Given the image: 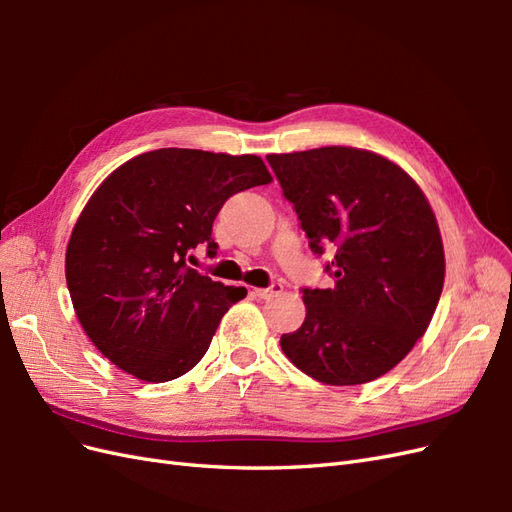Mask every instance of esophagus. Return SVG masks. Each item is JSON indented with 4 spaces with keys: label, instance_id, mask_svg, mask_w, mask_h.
<instances>
[{
    "label": "esophagus",
    "instance_id": "esophagus-1",
    "mask_svg": "<svg viewBox=\"0 0 512 512\" xmlns=\"http://www.w3.org/2000/svg\"><path fill=\"white\" fill-rule=\"evenodd\" d=\"M284 292V286L282 284H273L269 288H254V294L260 299H273V297H280V294Z\"/></svg>",
    "mask_w": 512,
    "mask_h": 512
}]
</instances>
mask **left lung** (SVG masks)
<instances>
[{
  "mask_svg": "<svg viewBox=\"0 0 512 512\" xmlns=\"http://www.w3.org/2000/svg\"><path fill=\"white\" fill-rule=\"evenodd\" d=\"M314 254L333 250V288L303 290L305 320L284 354L322 384H365L423 337L444 286L436 215L395 162L356 147L267 156Z\"/></svg>",
  "mask_w": 512,
  "mask_h": 512,
  "instance_id": "obj_1",
  "label": "left lung"
}]
</instances>
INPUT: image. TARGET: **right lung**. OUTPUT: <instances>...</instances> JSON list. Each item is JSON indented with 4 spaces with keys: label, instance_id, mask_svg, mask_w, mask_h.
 Here are the masks:
<instances>
[{
    "label": "right lung",
    "instance_id": "obj_1",
    "mask_svg": "<svg viewBox=\"0 0 512 512\" xmlns=\"http://www.w3.org/2000/svg\"><path fill=\"white\" fill-rule=\"evenodd\" d=\"M273 177L258 156L156 149L121 164L91 194L66 250V282L83 331L119 369L175 380L203 359L243 286L185 262L207 245L226 200Z\"/></svg>",
    "mask_w": 512,
    "mask_h": 512
}]
</instances>
